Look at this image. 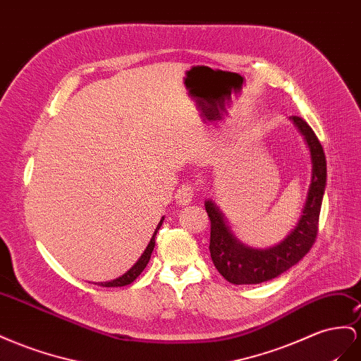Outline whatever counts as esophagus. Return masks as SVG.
Instances as JSON below:
<instances>
[{
    "mask_svg": "<svg viewBox=\"0 0 361 361\" xmlns=\"http://www.w3.org/2000/svg\"><path fill=\"white\" fill-rule=\"evenodd\" d=\"M192 196H194V187L190 183H185L176 191V196H174V199H176V202L179 204H188V203H191Z\"/></svg>",
    "mask_w": 361,
    "mask_h": 361,
    "instance_id": "34e87169",
    "label": "esophagus"
}]
</instances>
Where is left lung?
<instances>
[{
    "mask_svg": "<svg viewBox=\"0 0 361 361\" xmlns=\"http://www.w3.org/2000/svg\"><path fill=\"white\" fill-rule=\"evenodd\" d=\"M304 136L311 157V182L296 226L278 245L267 249L249 247L233 235L225 214L211 199L204 200L211 220L209 252L219 274L231 284H259L284 274L304 258L317 235L320 207L326 187V159L316 133L300 116H290Z\"/></svg>",
    "mask_w": 361,
    "mask_h": 361,
    "instance_id": "obj_1",
    "label": "left lung"
}]
</instances>
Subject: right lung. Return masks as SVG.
I'll return each mask as SVG.
<instances>
[{"instance_id": "add662e5", "label": "right lung", "mask_w": 361, "mask_h": 361, "mask_svg": "<svg viewBox=\"0 0 361 361\" xmlns=\"http://www.w3.org/2000/svg\"><path fill=\"white\" fill-rule=\"evenodd\" d=\"M162 221H164V217H162L161 221L158 223L157 229H154V232H153V237L150 238V243L147 245V247H145V250L142 252V255L138 258V261H136L135 264H133L128 271H126L124 275H121L120 278L108 281V282H99V286H102V287H124V286L132 284V282L141 275V271L145 269V266H147L149 261H150L152 252H153V249H154V237H157V232H158L159 228L162 226Z\"/></svg>"}]
</instances>
